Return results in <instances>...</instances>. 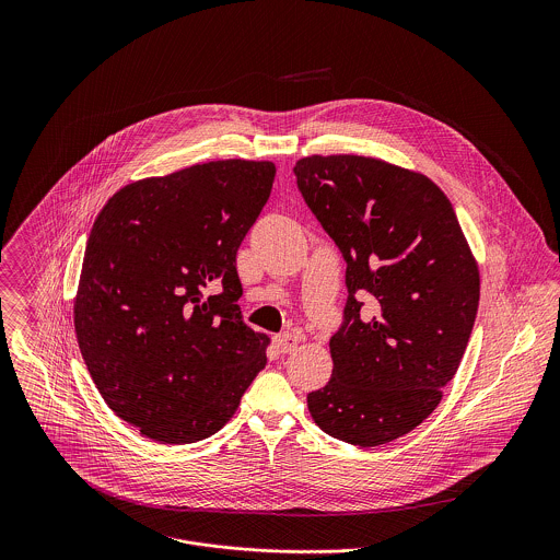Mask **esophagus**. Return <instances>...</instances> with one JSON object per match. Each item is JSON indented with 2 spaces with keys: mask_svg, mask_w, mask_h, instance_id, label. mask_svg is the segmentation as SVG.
Instances as JSON below:
<instances>
[{
  "mask_svg": "<svg viewBox=\"0 0 560 560\" xmlns=\"http://www.w3.org/2000/svg\"><path fill=\"white\" fill-rule=\"evenodd\" d=\"M300 345V336L293 334V331H284V334H278L273 338V347L280 351V353H291L293 349H298Z\"/></svg>",
  "mask_w": 560,
  "mask_h": 560,
  "instance_id": "34e87169",
  "label": "esophagus"
}]
</instances>
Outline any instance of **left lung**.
I'll return each instance as SVG.
<instances>
[{
	"label": "left lung",
	"instance_id": "1",
	"mask_svg": "<svg viewBox=\"0 0 560 560\" xmlns=\"http://www.w3.org/2000/svg\"><path fill=\"white\" fill-rule=\"evenodd\" d=\"M298 187L347 260L345 323L313 420L353 446H380L440 405L468 347L480 276L446 194L424 174L364 155H311ZM355 294L372 298L359 315Z\"/></svg>",
	"mask_w": 560,
	"mask_h": 560
}]
</instances>
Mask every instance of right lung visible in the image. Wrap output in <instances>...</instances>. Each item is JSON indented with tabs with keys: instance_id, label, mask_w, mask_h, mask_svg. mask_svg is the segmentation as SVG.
I'll use <instances>...</instances> for the list:
<instances>
[{
	"instance_id": "1",
	"label": "right lung",
	"mask_w": 560,
	"mask_h": 560,
	"mask_svg": "<svg viewBox=\"0 0 560 560\" xmlns=\"http://www.w3.org/2000/svg\"><path fill=\"white\" fill-rule=\"evenodd\" d=\"M273 161L196 163L118 189L90 231L73 306L88 373L109 409L160 444L218 433L267 364L241 319V241Z\"/></svg>"
}]
</instances>
